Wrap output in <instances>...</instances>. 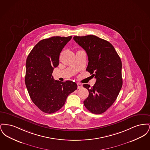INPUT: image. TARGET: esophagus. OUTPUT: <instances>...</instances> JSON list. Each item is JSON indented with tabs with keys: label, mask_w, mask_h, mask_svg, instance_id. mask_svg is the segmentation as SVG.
Here are the masks:
<instances>
[{
	"label": "esophagus",
	"mask_w": 150,
	"mask_h": 150,
	"mask_svg": "<svg viewBox=\"0 0 150 150\" xmlns=\"http://www.w3.org/2000/svg\"><path fill=\"white\" fill-rule=\"evenodd\" d=\"M78 89H81V88H82V87H83V86L81 84H80V83H78Z\"/></svg>",
	"instance_id": "1"
}]
</instances>
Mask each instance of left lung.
I'll return each mask as SVG.
<instances>
[{"mask_svg":"<svg viewBox=\"0 0 150 150\" xmlns=\"http://www.w3.org/2000/svg\"><path fill=\"white\" fill-rule=\"evenodd\" d=\"M74 40L86 50L89 61L86 70L96 79L92 87L83 85L89 91L84 105L92 113L102 114L112 105L121 90V59L111 43L98 36H76Z\"/></svg>","mask_w":150,"mask_h":150,"instance_id":"1","label":"left lung"}]
</instances>
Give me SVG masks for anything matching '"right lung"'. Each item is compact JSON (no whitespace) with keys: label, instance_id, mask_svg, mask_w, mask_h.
<instances>
[{"label":"right lung","instance_id":"add662e5","mask_svg":"<svg viewBox=\"0 0 150 150\" xmlns=\"http://www.w3.org/2000/svg\"><path fill=\"white\" fill-rule=\"evenodd\" d=\"M71 38L53 36L43 39L27 58L25 84L32 101L43 112L52 114L58 111L67 96L77 89L76 83L54 80L52 75L59 64L60 53Z\"/></svg>","mask_w":150,"mask_h":150}]
</instances>
